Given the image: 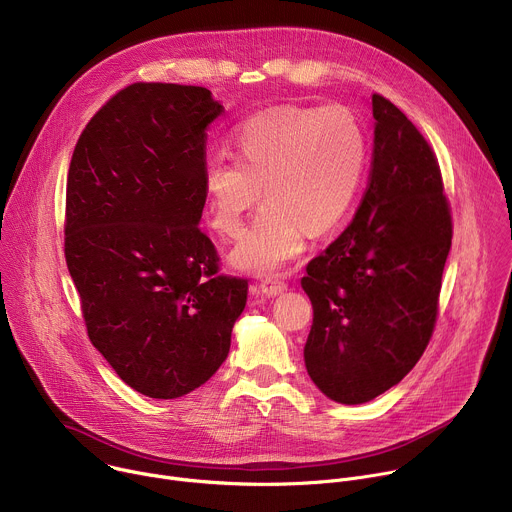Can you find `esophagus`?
Listing matches in <instances>:
<instances>
[{
  "instance_id": "1",
  "label": "esophagus",
  "mask_w": 512,
  "mask_h": 512,
  "mask_svg": "<svg viewBox=\"0 0 512 512\" xmlns=\"http://www.w3.org/2000/svg\"><path fill=\"white\" fill-rule=\"evenodd\" d=\"M259 289H261L263 296L275 298V296L283 294V291L287 289V283L281 281V279H277V277H267V279H263V281L259 283Z\"/></svg>"
}]
</instances>
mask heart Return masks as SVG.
<instances>
[{
	"mask_svg": "<svg viewBox=\"0 0 512 512\" xmlns=\"http://www.w3.org/2000/svg\"><path fill=\"white\" fill-rule=\"evenodd\" d=\"M239 160H212L202 198L214 231L235 237L245 214L255 216L229 255L235 269L273 275L298 259L310 231H336L352 212L369 162V137L346 107H275L235 133Z\"/></svg>",
	"mask_w": 512,
	"mask_h": 512,
	"instance_id": "obj_1",
	"label": "heart"
}]
</instances>
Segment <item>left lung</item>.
Wrapping results in <instances>:
<instances>
[{
  "label": "left lung",
  "mask_w": 512,
  "mask_h": 512,
  "mask_svg": "<svg viewBox=\"0 0 512 512\" xmlns=\"http://www.w3.org/2000/svg\"><path fill=\"white\" fill-rule=\"evenodd\" d=\"M367 192L346 231L306 267L314 308L304 346L314 385L332 401L367 403L421 358L437 318L452 247L442 172L417 127L373 95Z\"/></svg>",
  "instance_id": "1"
}]
</instances>
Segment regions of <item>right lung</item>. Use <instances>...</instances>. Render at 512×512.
<instances>
[{"label": "right lung", "mask_w": 512, "mask_h": 512, "mask_svg": "<svg viewBox=\"0 0 512 512\" xmlns=\"http://www.w3.org/2000/svg\"><path fill=\"white\" fill-rule=\"evenodd\" d=\"M223 111L204 87L129 85L89 121L68 168L64 255L89 338L152 399L204 385L247 304V279L216 275L198 229L206 127Z\"/></svg>", "instance_id": "add662e5"}]
</instances>
